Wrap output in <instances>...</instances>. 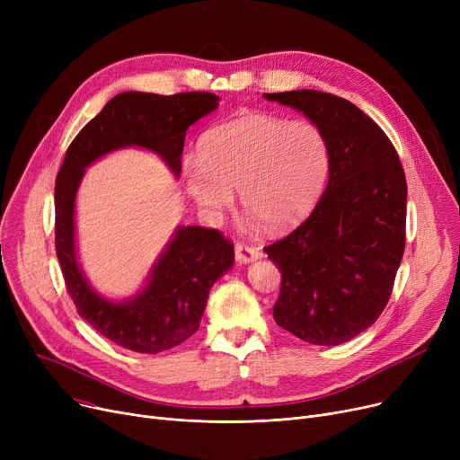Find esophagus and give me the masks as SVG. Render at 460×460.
<instances>
[{"instance_id":"esophagus-1","label":"esophagus","mask_w":460,"mask_h":460,"mask_svg":"<svg viewBox=\"0 0 460 460\" xmlns=\"http://www.w3.org/2000/svg\"><path fill=\"white\" fill-rule=\"evenodd\" d=\"M261 257H262V253L259 252V248H253V246H248V244H243V243H238L234 246V259L240 264L253 262V261H257Z\"/></svg>"}]
</instances>
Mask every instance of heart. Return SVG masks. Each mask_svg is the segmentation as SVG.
Segmentation results:
<instances>
[{"label": "heart", "instance_id": "obj_1", "mask_svg": "<svg viewBox=\"0 0 460 460\" xmlns=\"http://www.w3.org/2000/svg\"><path fill=\"white\" fill-rule=\"evenodd\" d=\"M328 172V139L317 125L269 113L238 117L210 130L201 158H188L182 167L190 198L214 220L233 205V190H240L250 231L302 224L317 205Z\"/></svg>", "mask_w": 460, "mask_h": 460}]
</instances>
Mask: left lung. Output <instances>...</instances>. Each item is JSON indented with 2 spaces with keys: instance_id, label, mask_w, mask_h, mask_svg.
I'll list each match as a JSON object with an SVG mask.
<instances>
[{
  "instance_id": "8db88e82",
  "label": "left lung",
  "mask_w": 460,
  "mask_h": 460,
  "mask_svg": "<svg viewBox=\"0 0 460 460\" xmlns=\"http://www.w3.org/2000/svg\"><path fill=\"white\" fill-rule=\"evenodd\" d=\"M264 99L302 111L328 139L323 198L291 234L264 248L279 267L274 321L311 345H341L390 300L404 253L406 179L390 137L352 102L298 89Z\"/></svg>"
}]
</instances>
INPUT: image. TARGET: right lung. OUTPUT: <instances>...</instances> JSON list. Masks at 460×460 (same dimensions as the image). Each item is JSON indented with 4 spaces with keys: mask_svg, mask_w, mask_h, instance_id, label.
Segmentation results:
<instances>
[{
    "mask_svg": "<svg viewBox=\"0 0 460 460\" xmlns=\"http://www.w3.org/2000/svg\"><path fill=\"white\" fill-rule=\"evenodd\" d=\"M212 93H119L91 119L66 149L56 179V253L78 315L119 347L156 354L199 328L210 287L234 262V248L216 229L181 226L153 264L139 293L127 300L99 295L76 252V193L85 167L108 153L139 147L160 156L175 177L188 127L217 108Z\"/></svg>",
    "mask_w": 460,
    "mask_h": 460,
    "instance_id": "add662e5",
    "label": "right lung"
}]
</instances>
